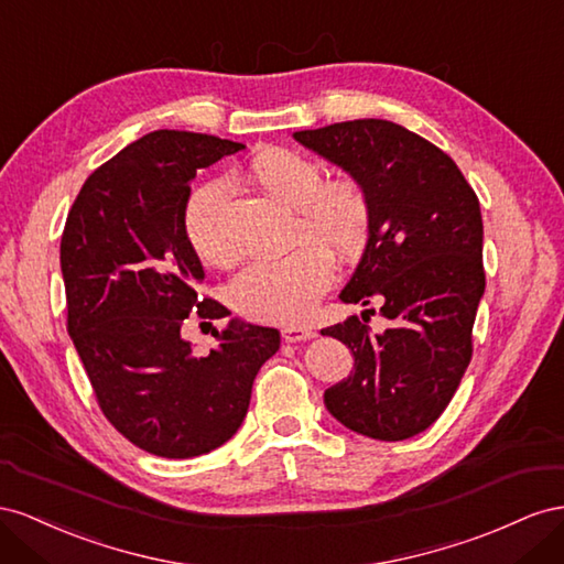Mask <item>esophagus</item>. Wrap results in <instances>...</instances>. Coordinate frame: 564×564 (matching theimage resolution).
I'll return each mask as SVG.
<instances>
[{"instance_id":"esophagus-1","label":"esophagus","mask_w":564,"mask_h":564,"mask_svg":"<svg viewBox=\"0 0 564 564\" xmlns=\"http://www.w3.org/2000/svg\"><path fill=\"white\" fill-rule=\"evenodd\" d=\"M281 335L285 343H304V340H312L316 333L312 328H304V326H285L281 330Z\"/></svg>"}]
</instances>
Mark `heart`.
Wrapping results in <instances>:
<instances>
[{"instance_id":"b5f03b06","label":"heart","mask_w":564,"mask_h":564,"mask_svg":"<svg viewBox=\"0 0 564 564\" xmlns=\"http://www.w3.org/2000/svg\"><path fill=\"white\" fill-rule=\"evenodd\" d=\"M248 180L293 210L291 252L238 271L229 295L234 307L257 321L295 324L307 318L333 281L330 254L351 262L366 250L373 231V203L351 176L326 180L324 167L288 149H262L248 163ZM224 186L205 182L184 207L191 248L207 264H227L236 252L221 221Z\"/></svg>"}]
</instances>
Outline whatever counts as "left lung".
Returning a JSON list of instances; mask_svg holds the SVG:
<instances>
[{
	"label": "left lung",
	"mask_w": 564,
	"mask_h": 564,
	"mask_svg": "<svg viewBox=\"0 0 564 564\" xmlns=\"http://www.w3.org/2000/svg\"><path fill=\"white\" fill-rule=\"evenodd\" d=\"M295 139L371 196V240L340 300H378L390 321L373 335L366 312L376 310H366L364 321L321 330L354 354V373L326 390V409L371 440H409L444 413L473 359L485 293L479 200L452 158L390 120L335 122Z\"/></svg>",
	"instance_id": "8db88e82"
}]
</instances>
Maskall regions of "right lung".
I'll use <instances>...</instances> for the list:
<instances>
[{"label": "right lung", "mask_w": 564, "mask_h": 564, "mask_svg": "<svg viewBox=\"0 0 564 564\" xmlns=\"http://www.w3.org/2000/svg\"><path fill=\"white\" fill-rule=\"evenodd\" d=\"M243 149L213 134L158 130L96 167L61 236L68 335L101 413L163 458L210 454L234 437L252 382L281 347L276 328L234 324L196 354L182 333L231 312L200 297L203 264L184 231L198 170Z\"/></svg>", "instance_id": "obj_1"}]
</instances>
